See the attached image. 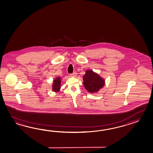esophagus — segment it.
<instances>
[{
	"label": "esophagus",
	"mask_w": 153,
	"mask_h": 153,
	"mask_svg": "<svg viewBox=\"0 0 153 153\" xmlns=\"http://www.w3.org/2000/svg\"><path fill=\"white\" fill-rule=\"evenodd\" d=\"M70 75H71V76H72V77H75V76H76V73L75 71H74V72H73V73L71 74Z\"/></svg>",
	"instance_id": "34e87169"
}]
</instances>
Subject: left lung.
<instances>
[{"label": "left lung", "mask_w": 153, "mask_h": 153, "mask_svg": "<svg viewBox=\"0 0 153 153\" xmlns=\"http://www.w3.org/2000/svg\"><path fill=\"white\" fill-rule=\"evenodd\" d=\"M84 85L89 92H95L102 88L105 84V81L100 75L92 71H86L83 76Z\"/></svg>", "instance_id": "left-lung-1"}]
</instances>
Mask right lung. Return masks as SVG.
<instances>
[{
    "mask_svg": "<svg viewBox=\"0 0 153 153\" xmlns=\"http://www.w3.org/2000/svg\"><path fill=\"white\" fill-rule=\"evenodd\" d=\"M61 78H57L53 82V85L52 86V89L54 91H58L61 88Z\"/></svg>",
    "mask_w": 153,
    "mask_h": 153,
    "instance_id": "obj_1",
    "label": "right lung"
}]
</instances>
